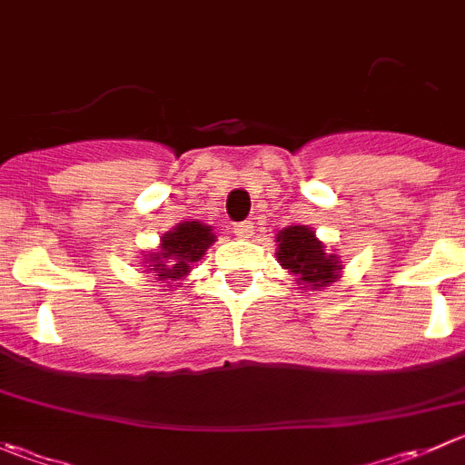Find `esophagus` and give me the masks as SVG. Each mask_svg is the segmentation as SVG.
Listing matches in <instances>:
<instances>
[{
	"instance_id": "1",
	"label": "esophagus",
	"mask_w": 465,
	"mask_h": 465,
	"mask_svg": "<svg viewBox=\"0 0 465 465\" xmlns=\"http://www.w3.org/2000/svg\"><path fill=\"white\" fill-rule=\"evenodd\" d=\"M233 233H236V238H241V241H247V238H252V233H254V224H252L250 220L233 224Z\"/></svg>"
}]
</instances>
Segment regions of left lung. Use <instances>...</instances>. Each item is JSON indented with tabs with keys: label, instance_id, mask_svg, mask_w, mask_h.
<instances>
[{
	"label": "left lung",
	"instance_id": "obj_1",
	"mask_svg": "<svg viewBox=\"0 0 465 465\" xmlns=\"http://www.w3.org/2000/svg\"><path fill=\"white\" fill-rule=\"evenodd\" d=\"M277 261L295 277L302 288L318 291L336 282L341 274V259L324 252V242L315 238L311 227L291 224L277 233Z\"/></svg>",
	"mask_w": 465,
	"mask_h": 465
}]
</instances>
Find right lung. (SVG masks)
Here are the masks:
<instances>
[{
	"mask_svg": "<svg viewBox=\"0 0 465 465\" xmlns=\"http://www.w3.org/2000/svg\"><path fill=\"white\" fill-rule=\"evenodd\" d=\"M215 236L209 224H202L197 220L179 223L173 232L161 236V250L150 252V259L145 261L147 270H156L159 282H179L191 272L193 263L206 254L209 245H213Z\"/></svg>",
	"mask_w": 465,
	"mask_h": 465,
	"instance_id": "1",
	"label": "right lung"
}]
</instances>
